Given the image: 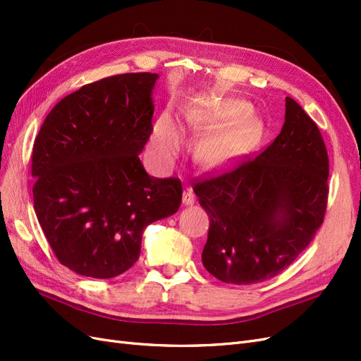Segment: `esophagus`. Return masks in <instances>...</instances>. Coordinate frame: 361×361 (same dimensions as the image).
Returning <instances> with one entry per match:
<instances>
[{
	"instance_id": "esophagus-1",
	"label": "esophagus",
	"mask_w": 361,
	"mask_h": 361,
	"mask_svg": "<svg viewBox=\"0 0 361 361\" xmlns=\"http://www.w3.org/2000/svg\"><path fill=\"white\" fill-rule=\"evenodd\" d=\"M194 202H195V195H194L192 190L191 188H185L183 190V195H182V203L185 206H191V204H194Z\"/></svg>"
}]
</instances>
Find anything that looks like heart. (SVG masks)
Returning <instances> with one entry per match:
<instances>
[{
  "instance_id": "heart-1",
  "label": "heart",
  "mask_w": 361,
  "mask_h": 361,
  "mask_svg": "<svg viewBox=\"0 0 361 361\" xmlns=\"http://www.w3.org/2000/svg\"><path fill=\"white\" fill-rule=\"evenodd\" d=\"M180 130L202 134L195 145V161L203 169L215 170L228 166L250 150L262 134V126L253 117L223 122L216 117L190 113L178 118ZM169 116H162L154 126L149 154L158 166L167 167L178 155L180 134Z\"/></svg>"
}]
</instances>
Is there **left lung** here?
I'll return each instance as SVG.
<instances>
[{
	"label": "left lung",
	"instance_id": "8db88e82",
	"mask_svg": "<svg viewBox=\"0 0 361 361\" xmlns=\"http://www.w3.org/2000/svg\"><path fill=\"white\" fill-rule=\"evenodd\" d=\"M326 180L329 155L319 129L286 97L285 123L262 154L194 185L209 215L204 268L233 285L280 274L324 221Z\"/></svg>",
	"mask_w": 361,
	"mask_h": 361
}]
</instances>
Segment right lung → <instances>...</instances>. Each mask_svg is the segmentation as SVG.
Segmentation results:
<instances>
[{
  "label": "right lung",
  "mask_w": 361,
  "mask_h": 361,
  "mask_svg": "<svg viewBox=\"0 0 361 361\" xmlns=\"http://www.w3.org/2000/svg\"><path fill=\"white\" fill-rule=\"evenodd\" d=\"M157 80L141 72L82 85L52 108L35 140L37 220L76 274H123L140 257L145 228L179 209L180 180L149 176L138 157L154 130Z\"/></svg>",
  "instance_id": "right-lung-1"
}]
</instances>
